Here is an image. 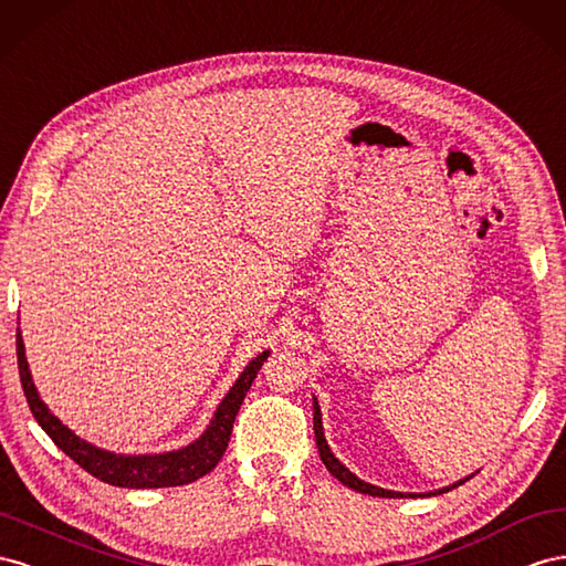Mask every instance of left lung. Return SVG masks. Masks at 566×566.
I'll use <instances>...</instances> for the list:
<instances>
[{"instance_id":"obj_1","label":"left lung","mask_w":566,"mask_h":566,"mask_svg":"<svg viewBox=\"0 0 566 566\" xmlns=\"http://www.w3.org/2000/svg\"><path fill=\"white\" fill-rule=\"evenodd\" d=\"M313 429H315V441H317V450H319V460L325 462V467L329 470V474L334 479H338L344 483V486L358 491V493H367V495H379V497H415V493H396V491H386V489H379V486H373V483H367L363 479L355 476L348 467H344L342 462H338L334 458V453L327 446V439H325V429H322V415H319V406H317V398L313 396ZM470 479V476H467ZM467 479H460L458 483H453V486H446V489H439V491H429V493H419V495H441V493H448L453 491L455 486H460V483H464Z\"/></svg>"}]
</instances>
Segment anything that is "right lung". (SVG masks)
I'll return each mask as SVG.
<instances>
[{
  "instance_id": "obj_1",
  "label": "right lung",
  "mask_w": 566,
  "mask_h": 566,
  "mask_svg": "<svg viewBox=\"0 0 566 566\" xmlns=\"http://www.w3.org/2000/svg\"><path fill=\"white\" fill-rule=\"evenodd\" d=\"M15 355H19V375L23 384V394L28 398V406L32 417L38 419V424L46 431V436L66 453L73 462L83 467L85 472L96 476L111 486L120 489H166V486H185V483L197 481L206 476L228 450L234 417L241 408V402L247 398V391L258 375V369L268 360L270 350H263L261 355L247 365L244 373L239 375L228 396L222 398L218 406L211 424L199 436L197 441L180 448L170 450V453L158 455H118L111 450H102L75 436L66 424L61 422L56 415L50 412L40 398L35 384H32V375L25 360V346L21 332H15Z\"/></svg>"
}]
</instances>
